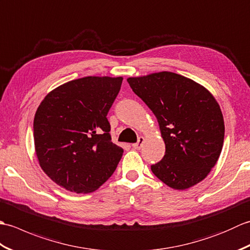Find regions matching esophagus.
Listing matches in <instances>:
<instances>
[{"mask_svg": "<svg viewBox=\"0 0 250 250\" xmlns=\"http://www.w3.org/2000/svg\"><path fill=\"white\" fill-rule=\"evenodd\" d=\"M144 141H145V140H144V137L140 136V137H139V140H137V142H136V143H134V144L132 145V146H133L134 149H137V150H139V149H141V148H142L143 144H144Z\"/></svg>", "mask_w": 250, "mask_h": 250, "instance_id": "esophagus-1", "label": "esophagus"}]
</instances>
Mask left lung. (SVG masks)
Listing matches in <instances>:
<instances>
[{
  "instance_id": "left-lung-1",
  "label": "left lung",
  "mask_w": 250,
  "mask_h": 250,
  "mask_svg": "<svg viewBox=\"0 0 250 250\" xmlns=\"http://www.w3.org/2000/svg\"><path fill=\"white\" fill-rule=\"evenodd\" d=\"M133 92L157 117L166 155L151 171L168 187L184 190L202 182L224 145L225 122L209 91L172 72L128 78Z\"/></svg>"
}]
</instances>
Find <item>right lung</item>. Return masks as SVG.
<instances>
[{
    "label": "right lung",
    "mask_w": 250,
    "mask_h": 250,
    "mask_svg": "<svg viewBox=\"0 0 250 250\" xmlns=\"http://www.w3.org/2000/svg\"><path fill=\"white\" fill-rule=\"evenodd\" d=\"M122 77L88 76L52 90L33 122L37 159L61 187L76 193L97 190L118 166L124 149L111 142L107 114Z\"/></svg>",
    "instance_id": "obj_1"
}]
</instances>
